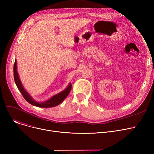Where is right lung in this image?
<instances>
[{
	"label": "right lung",
	"instance_id": "add662e5",
	"mask_svg": "<svg viewBox=\"0 0 154 154\" xmlns=\"http://www.w3.org/2000/svg\"><path fill=\"white\" fill-rule=\"evenodd\" d=\"M14 77L15 84L17 85L18 89L19 90L22 95H23L24 99L29 103L32 105V106L38 107L49 108L58 106V105L62 103L63 100L67 97V96L69 95L72 88V84L71 83H70L66 89H64L63 91L53 95L49 99H48L47 100H45L44 102H37L32 97L31 95L25 90V88L23 87L19 76L18 72L17 70V60L16 59L15 60L14 66Z\"/></svg>",
	"mask_w": 154,
	"mask_h": 154
}]
</instances>
